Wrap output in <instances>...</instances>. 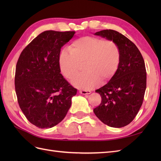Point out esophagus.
Instances as JSON below:
<instances>
[{"mask_svg":"<svg viewBox=\"0 0 161 161\" xmlns=\"http://www.w3.org/2000/svg\"><path fill=\"white\" fill-rule=\"evenodd\" d=\"M79 92L82 95H89L91 93V91H86V90H80Z\"/></svg>","mask_w":161,"mask_h":161,"instance_id":"1","label":"esophagus"}]
</instances>
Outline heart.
<instances>
[{
	"label": "heart",
	"mask_w": 161,
	"mask_h": 161,
	"mask_svg": "<svg viewBox=\"0 0 161 161\" xmlns=\"http://www.w3.org/2000/svg\"><path fill=\"white\" fill-rule=\"evenodd\" d=\"M67 51L59 56L61 73L70 79L79 73L83 64L85 73L75 76L72 84L79 89L89 90L101 81L108 82L118 72L121 61L118 46L111 40L85 36L72 42Z\"/></svg>",
	"instance_id": "heart-1"
}]
</instances>
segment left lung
<instances>
[{"instance_id":"left-lung-1","label":"left lung","mask_w":161,"mask_h":161,"mask_svg":"<svg viewBox=\"0 0 161 161\" xmlns=\"http://www.w3.org/2000/svg\"><path fill=\"white\" fill-rule=\"evenodd\" d=\"M94 35L114 42L119 48L121 61L115 76L95 91L101 103L93 111L103 124L122 128L132 121L142 104L147 88L144 61L134 43L118 31L105 30Z\"/></svg>"}]
</instances>
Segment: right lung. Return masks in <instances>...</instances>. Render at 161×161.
<instances>
[{
    "mask_svg": "<svg viewBox=\"0 0 161 161\" xmlns=\"http://www.w3.org/2000/svg\"><path fill=\"white\" fill-rule=\"evenodd\" d=\"M75 33L43 31L19 58L14 76L18 103L29 121L40 128H50L62 121L76 94L62 75L58 62L62 47Z\"/></svg>",
    "mask_w": 161,
    "mask_h": 161,
    "instance_id": "1",
    "label": "right lung"
}]
</instances>
